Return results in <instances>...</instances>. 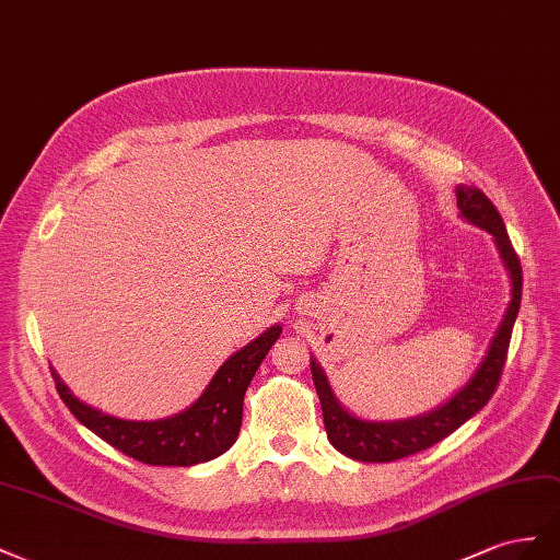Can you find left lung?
Here are the masks:
<instances>
[{
	"label": "left lung",
	"mask_w": 560,
	"mask_h": 560,
	"mask_svg": "<svg viewBox=\"0 0 560 560\" xmlns=\"http://www.w3.org/2000/svg\"><path fill=\"white\" fill-rule=\"evenodd\" d=\"M455 197L459 218L467 220L469 225L478 230H486L492 236L494 248H498L502 265L509 275L511 300L498 330H494L492 340L486 349V357L476 365V371L467 380V385L459 387L448 401L441 404L439 408L415 415V418L365 420L354 412H349V408H345L340 404V398L335 396L324 365L312 357V377L318 401H322L328 441L332 443L335 451H340L342 455L357 462H394L431 448V445L443 441L445 436L453 434L455 429L471 420L474 415L490 401V396L494 394V387H498L500 382L511 330H514L516 316L521 310V262L516 258L514 246L509 242L502 215L483 191L478 187L457 185Z\"/></svg>",
	"instance_id": "1"
}]
</instances>
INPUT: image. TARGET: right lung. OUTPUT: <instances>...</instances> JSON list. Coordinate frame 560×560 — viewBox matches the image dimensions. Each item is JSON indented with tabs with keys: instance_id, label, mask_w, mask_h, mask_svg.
<instances>
[{
	"instance_id": "right-lung-1",
	"label": "right lung",
	"mask_w": 560,
	"mask_h": 560,
	"mask_svg": "<svg viewBox=\"0 0 560 560\" xmlns=\"http://www.w3.org/2000/svg\"><path fill=\"white\" fill-rule=\"evenodd\" d=\"M281 324L220 365L195 404L162 420H124L77 398L51 365L56 389L74 418L117 451L154 467H191L228 453L242 429L244 394L267 351L279 340Z\"/></svg>"
}]
</instances>
